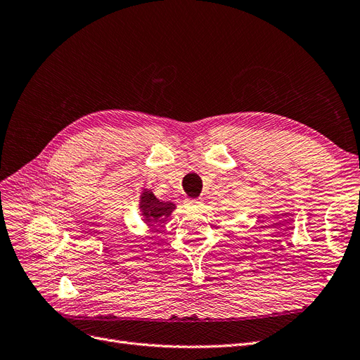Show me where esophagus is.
<instances>
[{"label":"esophagus","instance_id":"obj_1","mask_svg":"<svg viewBox=\"0 0 360 360\" xmlns=\"http://www.w3.org/2000/svg\"><path fill=\"white\" fill-rule=\"evenodd\" d=\"M202 204L201 198H197V200H186V205L191 207V209H195V207H200Z\"/></svg>","mask_w":360,"mask_h":360}]
</instances>
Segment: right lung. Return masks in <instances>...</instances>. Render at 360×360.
I'll return each instance as SVG.
<instances>
[{"label":"right lung","instance_id":"right-lung-1","mask_svg":"<svg viewBox=\"0 0 360 360\" xmlns=\"http://www.w3.org/2000/svg\"><path fill=\"white\" fill-rule=\"evenodd\" d=\"M139 209L141 214L144 216V221L153 224L165 221L172 213V210L176 209V204H172L169 201H160L155 197V193L150 189H144L143 193H141Z\"/></svg>","mask_w":360,"mask_h":360}]
</instances>
